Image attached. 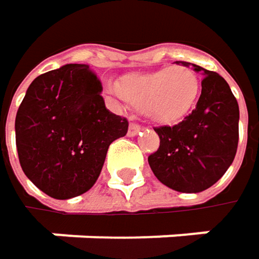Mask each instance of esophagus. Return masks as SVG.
I'll return each mask as SVG.
<instances>
[{
	"label": "esophagus",
	"instance_id": "obj_1",
	"mask_svg": "<svg viewBox=\"0 0 259 259\" xmlns=\"http://www.w3.org/2000/svg\"><path fill=\"white\" fill-rule=\"evenodd\" d=\"M140 131H142V126H140L139 123H136V122H131V123H130V126H128V136H130V137L137 136Z\"/></svg>",
	"mask_w": 259,
	"mask_h": 259
}]
</instances>
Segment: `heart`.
I'll return each mask as SVG.
<instances>
[{"label":"heart","instance_id":"b5f03b06","mask_svg":"<svg viewBox=\"0 0 259 259\" xmlns=\"http://www.w3.org/2000/svg\"><path fill=\"white\" fill-rule=\"evenodd\" d=\"M197 73L185 65L162 67L153 71L131 73L116 81L114 91L131 107L164 125L186 117L200 94Z\"/></svg>","mask_w":259,"mask_h":259}]
</instances>
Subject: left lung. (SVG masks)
Segmentation results:
<instances>
[{
	"label": "left lung",
	"mask_w": 259,
	"mask_h": 259,
	"mask_svg": "<svg viewBox=\"0 0 259 259\" xmlns=\"http://www.w3.org/2000/svg\"><path fill=\"white\" fill-rule=\"evenodd\" d=\"M192 68L204 76L197 107L175 126L155 128L159 147L147 158L161 183L189 194L201 192L222 178L239 145V104L228 83L200 65L192 64Z\"/></svg>",
	"instance_id": "8db88e82"
}]
</instances>
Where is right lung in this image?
Listing matches in <instances>:
<instances>
[{"instance_id":"1","label":"right lung","mask_w":259,"mask_h":259,"mask_svg":"<svg viewBox=\"0 0 259 259\" xmlns=\"http://www.w3.org/2000/svg\"><path fill=\"white\" fill-rule=\"evenodd\" d=\"M101 83L84 64H67L38 76L15 122L19 162L38 189L56 200L89 191L107 149L128 131L126 117L110 113Z\"/></svg>"}]
</instances>
